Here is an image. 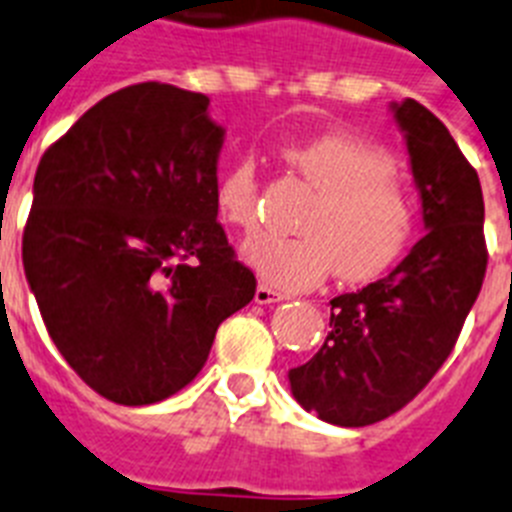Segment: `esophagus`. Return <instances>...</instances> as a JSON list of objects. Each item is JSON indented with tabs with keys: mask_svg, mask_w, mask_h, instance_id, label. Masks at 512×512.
<instances>
[{
	"mask_svg": "<svg viewBox=\"0 0 512 512\" xmlns=\"http://www.w3.org/2000/svg\"><path fill=\"white\" fill-rule=\"evenodd\" d=\"M287 295L285 293H277L274 287L269 285H259L256 287V295H253V301L259 303V306H269V303H280L285 301Z\"/></svg>",
	"mask_w": 512,
	"mask_h": 512,
	"instance_id": "esophagus-1",
	"label": "esophagus"
}]
</instances>
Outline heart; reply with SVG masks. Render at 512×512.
Returning <instances> with one entry per match:
<instances>
[{
	"mask_svg": "<svg viewBox=\"0 0 512 512\" xmlns=\"http://www.w3.org/2000/svg\"><path fill=\"white\" fill-rule=\"evenodd\" d=\"M280 159L314 196L295 238L259 235L243 248L259 277L280 290H308L335 272L342 282H369L400 261L416 232V196L398 162L377 143L322 133L280 146ZM261 177L251 156L227 167L214 188L219 219L235 230L259 225Z\"/></svg>",
	"mask_w": 512,
	"mask_h": 512,
	"instance_id": "heart-1",
	"label": "heart"
}]
</instances>
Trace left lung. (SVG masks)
I'll return each mask as SVG.
<instances>
[{
	"instance_id": "1",
	"label": "left lung",
	"mask_w": 512,
	"mask_h": 512,
	"mask_svg": "<svg viewBox=\"0 0 512 512\" xmlns=\"http://www.w3.org/2000/svg\"><path fill=\"white\" fill-rule=\"evenodd\" d=\"M395 117L429 232L387 277L332 298L322 350L290 369L295 400L337 426L377 424L432 382L487 274L479 175L424 104L405 99Z\"/></svg>"
}]
</instances>
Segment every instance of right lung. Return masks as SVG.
<instances>
[{
  "label": "right lung",
  "mask_w": 512,
  "mask_h": 512,
  "mask_svg": "<svg viewBox=\"0 0 512 512\" xmlns=\"http://www.w3.org/2000/svg\"><path fill=\"white\" fill-rule=\"evenodd\" d=\"M209 99L135 83L41 156L23 266L46 332L101 398L149 405L196 379L256 277L217 219L225 130Z\"/></svg>",
  "instance_id": "obj_1"
}]
</instances>
